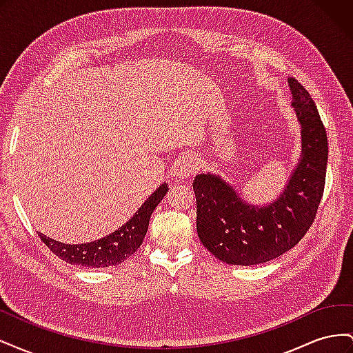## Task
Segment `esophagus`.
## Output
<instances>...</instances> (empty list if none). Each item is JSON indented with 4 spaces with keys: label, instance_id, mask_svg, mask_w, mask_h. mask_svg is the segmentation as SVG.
<instances>
[{
    "label": "esophagus",
    "instance_id": "34e87169",
    "mask_svg": "<svg viewBox=\"0 0 353 353\" xmlns=\"http://www.w3.org/2000/svg\"><path fill=\"white\" fill-rule=\"evenodd\" d=\"M174 169H175V174L178 178L187 179L190 176L196 175V172L199 170V162L194 156L184 154V156H181L178 160H175Z\"/></svg>",
    "mask_w": 353,
    "mask_h": 353
}]
</instances>
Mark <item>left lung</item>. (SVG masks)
Listing matches in <instances>:
<instances>
[{
	"label": "left lung",
	"mask_w": 353,
	"mask_h": 353,
	"mask_svg": "<svg viewBox=\"0 0 353 353\" xmlns=\"http://www.w3.org/2000/svg\"><path fill=\"white\" fill-rule=\"evenodd\" d=\"M288 82L302 125L303 152L281 197L266 208L249 206L219 176L194 178L199 239L222 262H270L294 248L315 221L325 185L327 132L311 94L297 79Z\"/></svg>",
	"instance_id": "8db88e82"
}]
</instances>
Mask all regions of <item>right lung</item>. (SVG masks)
I'll use <instances>...</instances> for the list:
<instances>
[{
    "mask_svg": "<svg viewBox=\"0 0 353 353\" xmlns=\"http://www.w3.org/2000/svg\"><path fill=\"white\" fill-rule=\"evenodd\" d=\"M168 190V184L160 185L125 225L104 239L82 244H65L44 236L42 232H38V236L52 253L69 263L81 265L85 268H105V266L119 265L141 245L152 213Z\"/></svg>",
    "mask_w": 353,
    "mask_h": 353,
    "instance_id": "obj_1",
    "label": "right lung"
}]
</instances>
